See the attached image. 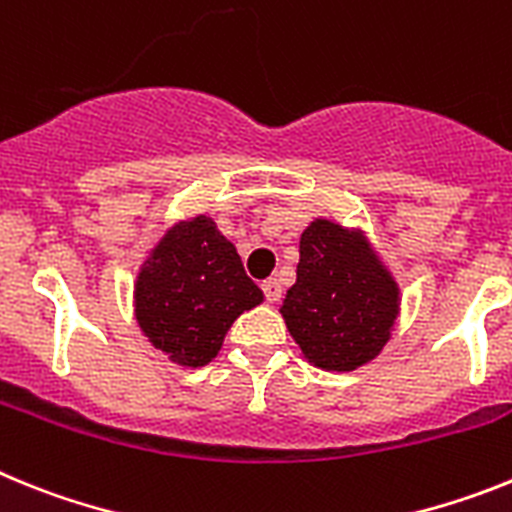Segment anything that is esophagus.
I'll list each match as a JSON object with an SVG mask.
<instances>
[{"label": "esophagus", "mask_w": 512, "mask_h": 512, "mask_svg": "<svg viewBox=\"0 0 512 512\" xmlns=\"http://www.w3.org/2000/svg\"><path fill=\"white\" fill-rule=\"evenodd\" d=\"M261 289H264V295L269 302L282 300V284H279L277 279H266V282L261 284Z\"/></svg>", "instance_id": "1"}]
</instances>
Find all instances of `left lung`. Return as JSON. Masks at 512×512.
<instances>
[{
  "instance_id": "1",
  "label": "left lung",
  "mask_w": 512,
  "mask_h": 512,
  "mask_svg": "<svg viewBox=\"0 0 512 512\" xmlns=\"http://www.w3.org/2000/svg\"><path fill=\"white\" fill-rule=\"evenodd\" d=\"M279 312L312 366L354 372L392 338L400 284L364 230L315 217L300 238L297 282Z\"/></svg>"
}]
</instances>
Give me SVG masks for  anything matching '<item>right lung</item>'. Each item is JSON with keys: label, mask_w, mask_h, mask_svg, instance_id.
<instances>
[{"label": "right lung", "mask_w": 512, "mask_h": 512, "mask_svg": "<svg viewBox=\"0 0 512 512\" xmlns=\"http://www.w3.org/2000/svg\"><path fill=\"white\" fill-rule=\"evenodd\" d=\"M261 302L264 292L246 277L235 246L207 215L166 228L133 284L143 336L187 369L210 364L235 318Z\"/></svg>", "instance_id": "obj_1"}]
</instances>
